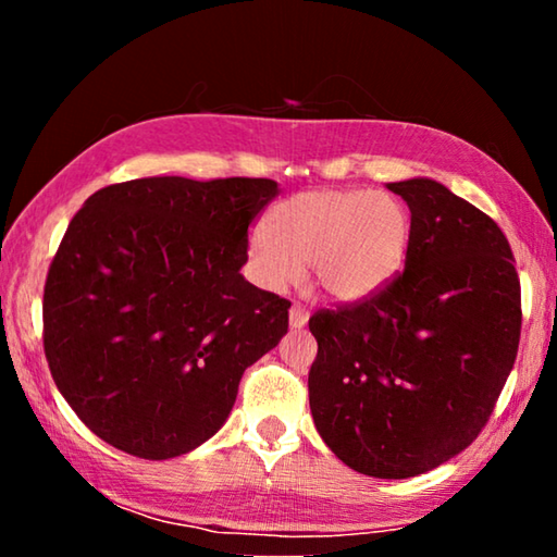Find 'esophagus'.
I'll return each mask as SVG.
<instances>
[{"label": "esophagus", "instance_id": "1", "mask_svg": "<svg viewBox=\"0 0 557 557\" xmlns=\"http://www.w3.org/2000/svg\"><path fill=\"white\" fill-rule=\"evenodd\" d=\"M309 322V312L305 307H299V305H292V309H289V326L292 329H301Z\"/></svg>", "mask_w": 557, "mask_h": 557}]
</instances>
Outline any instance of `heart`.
I'll use <instances>...</instances> for the list:
<instances>
[{"mask_svg":"<svg viewBox=\"0 0 557 557\" xmlns=\"http://www.w3.org/2000/svg\"><path fill=\"white\" fill-rule=\"evenodd\" d=\"M267 225L248 233L252 275L285 289L312 268L314 282L338 301L369 299L398 275L412 238L405 203L388 191L314 188L282 201Z\"/></svg>","mask_w":557,"mask_h":557,"instance_id":"1","label":"heart"}]
</instances>
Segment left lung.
<instances>
[{
	"label": "left lung",
	"instance_id": "left-lung-1",
	"mask_svg": "<svg viewBox=\"0 0 557 557\" xmlns=\"http://www.w3.org/2000/svg\"><path fill=\"white\" fill-rule=\"evenodd\" d=\"M388 188L410 209L405 270L309 319V408L346 467L408 479L467 449L494 412L521 338V282L476 206L422 176Z\"/></svg>",
	"mask_w": 557,
	"mask_h": 557
}]
</instances>
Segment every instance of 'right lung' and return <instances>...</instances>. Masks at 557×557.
Instances as JSON below:
<instances>
[{"label": "right lung", "mask_w": 557, "mask_h": 557, "mask_svg": "<svg viewBox=\"0 0 557 557\" xmlns=\"http://www.w3.org/2000/svg\"><path fill=\"white\" fill-rule=\"evenodd\" d=\"M272 178H132L73 215L44 287V351L108 445L172 459L233 410L243 371L287 334L289 301L240 275Z\"/></svg>", "instance_id": "add662e5"}]
</instances>
